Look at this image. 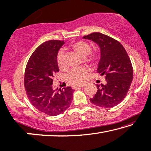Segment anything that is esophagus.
Masks as SVG:
<instances>
[{
	"label": "esophagus",
	"instance_id": "34e87169",
	"mask_svg": "<svg viewBox=\"0 0 151 151\" xmlns=\"http://www.w3.org/2000/svg\"><path fill=\"white\" fill-rule=\"evenodd\" d=\"M85 85H75L73 87V89H77V88H81V87H84Z\"/></svg>",
	"mask_w": 151,
	"mask_h": 151
}]
</instances>
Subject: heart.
<instances>
[{"label":"heart","instance_id":"obj_1","mask_svg":"<svg viewBox=\"0 0 151 151\" xmlns=\"http://www.w3.org/2000/svg\"><path fill=\"white\" fill-rule=\"evenodd\" d=\"M70 48L78 53L81 57L86 58V60L92 64H97L100 60V55L98 53H91V47L88 42L79 40L70 45ZM57 64L60 69H64L66 67L64 53L60 51L57 55ZM87 74V70L85 68H73L68 73L66 79L71 85H80L85 81Z\"/></svg>","mask_w":151,"mask_h":151}]
</instances>
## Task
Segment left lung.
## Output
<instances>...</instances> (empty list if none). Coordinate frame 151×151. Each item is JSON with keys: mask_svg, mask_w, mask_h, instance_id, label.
Here are the masks:
<instances>
[{"mask_svg": "<svg viewBox=\"0 0 151 151\" xmlns=\"http://www.w3.org/2000/svg\"><path fill=\"white\" fill-rule=\"evenodd\" d=\"M91 40L100 48L101 58L97 73L104 75L106 83L97 85L92 104L102 108L115 106L124 100L133 79V68L127 53L120 42L100 32L83 37Z\"/></svg>", "mask_w": 151, "mask_h": 151, "instance_id": "obj_1", "label": "left lung"}]
</instances>
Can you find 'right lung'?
Returning <instances> with one entry per match:
<instances>
[{
    "label": "right lung",
    "mask_w": 151,
    "mask_h": 151,
    "mask_svg": "<svg viewBox=\"0 0 151 151\" xmlns=\"http://www.w3.org/2000/svg\"><path fill=\"white\" fill-rule=\"evenodd\" d=\"M64 42L48 40L37 47L29 58L24 75L27 96L36 109L56 116L68 109L74 90L70 87L53 89V75L59 72L57 55Z\"/></svg>",
    "instance_id": "right-lung-1"
}]
</instances>
